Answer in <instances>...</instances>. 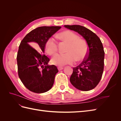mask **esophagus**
I'll return each mask as SVG.
<instances>
[{
    "label": "esophagus",
    "instance_id": "esophagus-1",
    "mask_svg": "<svg viewBox=\"0 0 121 121\" xmlns=\"http://www.w3.org/2000/svg\"><path fill=\"white\" fill-rule=\"evenodd\" d=\"M57 69H58V71H61V70H62V69H63L64 68L63 67H58Z\"/></svg>",
    "mask_w": 121,
    "mask_h": 121
}]
</instances>
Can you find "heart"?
Here are the masks:
<instances>
[{
  "label": "heart",
  "instance_id": "b5f03b06",
  "mask_svg": "<svg viewBox=\"0 0 121 121\" xmlns=\"http://www.w3.org/2000/svg\"><path fill=\"white\" fill-rule=\"evenodd\" d=\"M58 37L61 41L68 43L65 50L67 53L57 54L51 60L52 63L58 66L65 65H72L76 60L80 61L83 60L87 53V45L84 40L78 38V36L69 30L60 33ZM45 50L49 55H53L57 51V43L53 37H51L45 42Z\"/></svg>",
  "mask_w": 121,
  "mask_h": 121
}]
</instances>
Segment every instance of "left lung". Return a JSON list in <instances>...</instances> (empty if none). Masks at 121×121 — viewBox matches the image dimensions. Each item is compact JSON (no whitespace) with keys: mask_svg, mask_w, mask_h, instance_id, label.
Instances as JSON below:
<instances>
[{"mask_svg":"<svg viewBox=\"0 0 121 121\" xmlns=\"http://www.w3.org/2000/svg\"><path fill=\"white\" fill-rule=\"evenodd\" d=\"M78 32L86 40L88 46L87 57L77 67L73 68L70 82L76 88L82 91L94 89L100 82L104 68V52L100 39L89 29L80 25H65Z\"/></svg>","mask_w":121,"mask_h":121,"instance_id":"left-lung-1","label":"left lung"}]
</instances>
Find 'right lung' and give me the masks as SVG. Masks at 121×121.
Returning a JSON list of instances; mask_svg holds the SVG:
<instances>
[{"mask_svg": "<svg viewBox=\"0 0 121 121\" xmlns=\"http://www.w3.org/2000/svg\"><path fill=\"white\" fill-rule=\"evenodd\" d=\"M61 28L43 26L34 29L21 41L17 54L18 75L22 82L30 91L37 93L52 88L55 76L58 72L54 65H48L49 58L44 53L46 40ZM32 43L39 52L28 44Z\"/></svg>", "mask_w": 121, "mask_h": 121, "instance_id": "right-lung-1", "label": "right lung"}]
</instances>
